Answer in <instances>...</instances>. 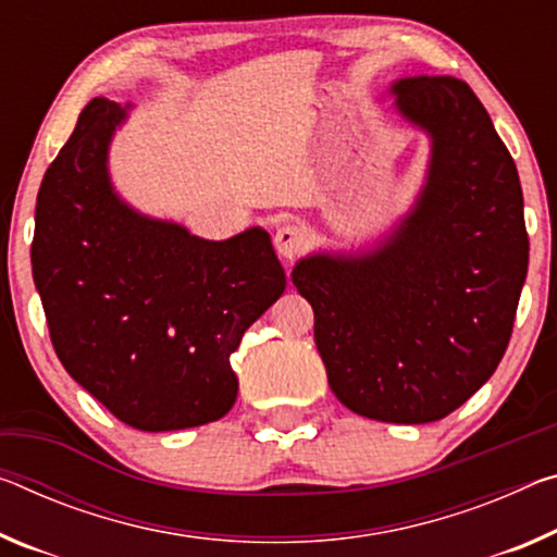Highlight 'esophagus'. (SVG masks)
<instances>
[{"label":"esophagus","mask_w":557,"mask_h":557,"mask_svg":"<svg viewBox=\"0 0 557 557\" xmlns=\"http://www.w3.org/2000/svg\"><path fill=\"white\" fill-rule=\"evenodd\" d=\"M307 247V233L297 223H282L275 233V250L282 260L293 262Z\"/></svg>","instance_id":"obj_1"}]
</instances>
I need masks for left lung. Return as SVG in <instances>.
<instances>
[{"mask_svg":"<svg viewBox=\"0 0 557 557\" xmlns=\"http://www.w3.org/2000/svg\"><path fill=\"white\" fill-rule=\"evenodd\" d=\"M396 111L426 131L417 206L374 250L314 252L293 282L337 399L359 417L429 423L488 382L528 275L523 190L471 86L454 76L392 84Z\"/></svg>","mask_w":557,"mask_h":557,"instance_id":"8db88e82","label":"left lung"}]
</instances>
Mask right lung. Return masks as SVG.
I'll use <instances>...</instances> for the list:
<instances>
[{
	"label": "right lung",
	"instance_id": "obj_1",
	"mask_svg": "<svg viewBox=\"0 0 557 557\" xmlns=\"http://www.w3.org/2000/svg\"><path fill=\"white\" fill-rule=\"evenodd\" d=\"M126 109L88 101L44 173L34 285L61 364L113 417L138 431L202 426L233 409L231 355L287 277L262 227L202 240L119 198L106 163Z\"/></svg>",
	"mask_w": 557,
	"mask_h": 557
}]
</instances>
